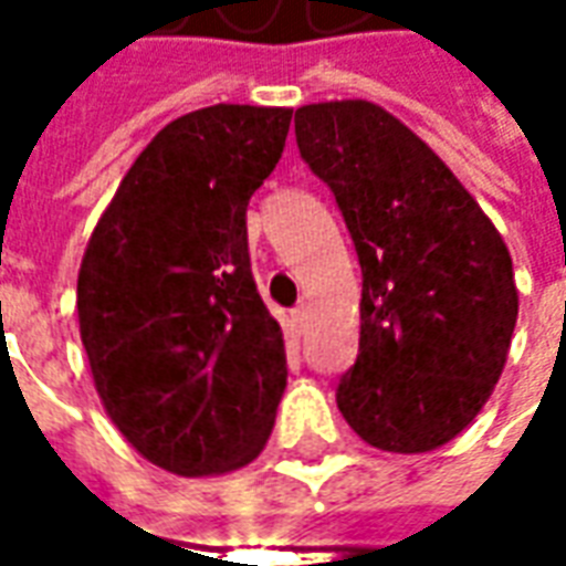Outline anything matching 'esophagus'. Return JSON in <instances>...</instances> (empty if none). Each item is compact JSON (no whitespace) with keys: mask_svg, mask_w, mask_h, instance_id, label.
I'll return each instance as SVG.
<instances>
[{"mask_svg":"<svg viewBox=\"0 0 566 566\" xmlns=\"http://www.w3.org/2000/svg\"><path fill=\"white\" fill-rule=\"evenodd\" d=\"M306 321H308L306 303H300L296 308H291V327H294V331H303V327H306Z\"/></svg>","mask_w":566,"mask_h":566,"instance_id":"1","label":"esophagus"}]
</instances>
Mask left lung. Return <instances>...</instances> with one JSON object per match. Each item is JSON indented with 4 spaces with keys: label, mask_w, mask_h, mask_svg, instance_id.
<instances>
[{
    "label": "left lung",
    "mask_w": 566,
    "mask_h": 566,
    "mask_svg": "<svg viewBox=\"0 0 566 566\" xmlns=\"http://www.w3.org/2000/svg\"><path fill=\"white\" fill-rule=\"evenodd\" d=\"M294 129L364 275L360 348L336 388L339 412L381 451L439 449L479 416L510 355V248L449 166L381 105H303Z\"/></svg>",
    "instance_id": "obj_1"
}]
</instances>
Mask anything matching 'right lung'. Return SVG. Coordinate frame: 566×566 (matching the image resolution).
I'll list each match as a JSON object with an SVG mask.
<instances>
[{"label":"right lung","mask_w":566,"mask_h":566,"mask_svg":"<svg viewBox=\"0 0 566 566\" xmlns=\"http://www.w3.org/2000/svg\"><path fill=\"white\" fill-rule=\"evenodd\" d=\"M291 115L221 103L166 124L81 260L93 385L129 446L169 473L239 470L275 424L287 357L251 275L245 211Z\"/></svg>","instance_id":"add662e5"}]
</instances>
